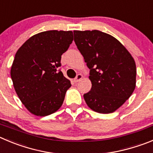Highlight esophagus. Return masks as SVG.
Listing matches in <instances>:
<instances>
[{
  "instance_id": "34e87169",
  "label": "esophagus",
  "mask_w": 153,
  "mask_h": 153,
  "mask_svg": "<svg viewBox=\"0 0 153 153\" xmlns=\"http://www.w3.org/2000/svg\"><path fill=\"white\" fill-rule=\"evenodd\" d=\"M82 74H77V75H76V76L75 79H74V82H78L79 81H80V79H82Z\"/></svg>"
}]
</instances>
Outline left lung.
Masks as SVG:
<instances>
[{
  "label": "left lung",
  "mask_w": 153,
  "mask_h": 153,
  "mask_svg": "<svg viewBox=\"0 0 153 153\" xmlns=\"http://www.w3.org/2000/svg\"><path fill=\"white\" fill-rule=\"evenodd\" d=\"M74 42L90 70L92 88L83 97L94 111H115L136 87V64L120 42L99 30L74 31Z\"/></svg>",
  "instance_id": "left-lung-1"
}]
</instances>
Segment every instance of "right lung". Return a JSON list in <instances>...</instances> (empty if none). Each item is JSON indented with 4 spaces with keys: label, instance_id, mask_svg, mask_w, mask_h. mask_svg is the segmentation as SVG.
Segmentation results:
<instances>
[{
    "label": "right lung",
    "instance_id": "1",
    "mask_svg": "<svg viewBox=\"0 0 153 153\" xmlns=\"http://www.w3.org/2000/svg\"><path fill=\"white\" fill-rule=\"evenodd\" d=\"M73 40L72 31H46L29 38L16 51L11 79L18 97L32 114L47 116L62 105L71 84L58 67Z\"/></svg>",
    "mask_w": 153,
    "mask_h": 153
}]
</instances>
